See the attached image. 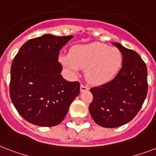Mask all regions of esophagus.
<instances>
[{"mask_svg":"<svg viewBox=\"0 0 156 156\" xmlns=\"http://www.w3.org/2000/svg\"><path fill=\"white\" fill-rule=\"evenodd\" d=\"M80 90H81V91H86V90H89V87H88L87 86L83 85V84H81Z\"/></svg>","mask_w":156,"mask_h":156,"instance_id":"1","label":"esophagus"}]
</instances>
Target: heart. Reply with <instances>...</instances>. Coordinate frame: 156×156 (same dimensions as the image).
Listing matches in <instances>:
<instances>
[{
  "instance_id": "heart-1",
  "label": "heart",
  "mask_w": 156,
  "mask_h": 156,
  "mask_svg": "<svg viewBox=\"0 0 156 156\" xmlns=\"http://www.w3.org/2000/svg\"><path fill=\"white\" fill-rule=\"evenodd\" d=\"M61 61L73 73L86 68V77L94 84H103L117 74L122 65V54L116 48L92 43L77 45L70 54L61 55Z\"/></svg>"
}]
</instances>
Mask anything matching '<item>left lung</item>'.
Wrapping results in <instances>:
<instances>
[{
  "instance_id": "8db88e82",
  "label": "left lung",
  "mask_w": 156,
  "mask_h": 156,
  "mask_svg": "<svg viewBox=\"0 0 156 156\" xmlns=\"http://www.w3.org/2000/svg\"><path fill=\"white\" fill-rule=\"evenodd\" d=\"M122 54V66L107 83L90 88L93 100L89 112L93 120L105 128L128 123L137 115L147 94V69L141 56L119 43H112Z\"/></svg>"
}]
</instances>
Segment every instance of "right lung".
<instances>
[{
  "mask_svg": "<svg viewBox=\"0 0 156 156\" xmlns=\"http://www.w3.org/2000/svg\"><path fill=\"white\" fill-rule=\"evenodd\" d=\"M73 38L45 34L27 41L12 62L9 95L18 113L38 126H55L63 121L80 83L68 82L58 62L61 48Z\"/></svg>",
  "mask_w": 156,
  "mask_h": 156,
  "instance_id": "right-lung-1",
  "label": "right lung"
}]
</instances>
